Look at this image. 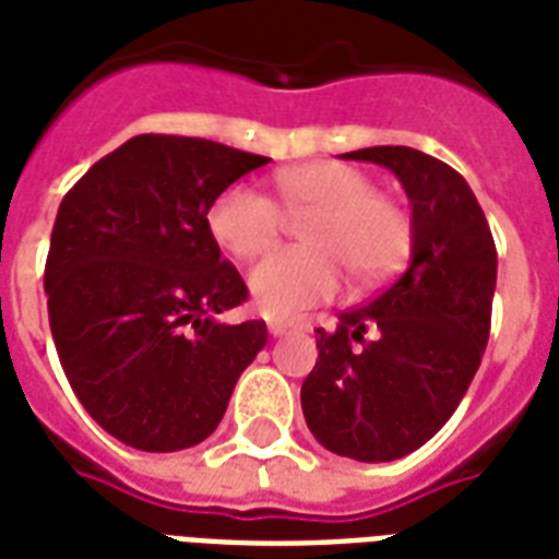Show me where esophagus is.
Wrapping results in <instances>:
<instances>
[{"label": "esophagus", "mask_w": 559, "mask_h": 559, "mask_svg": "<svg viewBox=\"0 0 559 559\" xmlns=\"http://www.w3.org/2000/svg\"><path fill=\"white\" fill-rule=\"evenodd\" d=\"M305 328H310V322H305V319H270L272 336L289 334V331H305Z\"/></svg>", "instance_id": "1"}]
</instances>
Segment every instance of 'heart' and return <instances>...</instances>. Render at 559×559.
<instances>
[{
    "instance_id": "b5f03b06",
    "label": "heart",
    "mask_w": 559,
    "mask_h": 559,
    "mask_svg": "<svg viewBox=\"0 0 559 559\" xmlns=\"http://www.w3.org/2000/svg\"><path fill=\"white\" fill-rule=\"evenodd\" d=\"M278 202L246 185L225 187L207 207V228L234 258L251 261L278 240L284 210L308 213L298 225L305 246L272 251L249 275V289L266 317H293L325 301L343 284V270L360 284L378 281L411 249V216L372 178L343 160L289 166L275 178Z\"/></svg>"
}]
</instances>
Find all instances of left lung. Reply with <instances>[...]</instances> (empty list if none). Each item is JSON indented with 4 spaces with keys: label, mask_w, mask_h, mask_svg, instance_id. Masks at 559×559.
Listing matches in <instances>:
<instances>
[{
    "label": "left lung",
    "mask_w": 559,
    "mask_h": 559,
    "mask_svg": "<svg viewBox=\"0 0 559 559\" xmlns=\"http://www.w3.org/2000/svg\"><path fill=\"white\" fill-rule=\"evenodd\" d=\"M393 169L411 199V263L364 308L319 328L301 383L310 433L328 451L386 463L431 440L457 411L489 340L498 254L466 178L407 146L348 152Z\"/></svg>",
    "instance_id": "obj_1"
}]
</instances>
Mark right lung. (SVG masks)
I'll list each match as a JSON object with an SVG mask.
<instances>
[{
  "instance_id": "right-lung-1",
  "label": "right lung",
  "mask_w": 559,
  "mask_h": 559,
  "mask_svg": "<svg viewBox=\"0 0 559 559\" xmlns=\"http://www.w3.org/2000/svg\"><path fill=\"white\" fill-rule=\"evenodd\" d=\"M270 157L202 138L138 134L84 173L55 216L43 287L72 393L140 451H181L223 421L266 322L207 228L225 187Z\"/></svg>"
}]
</instances>
